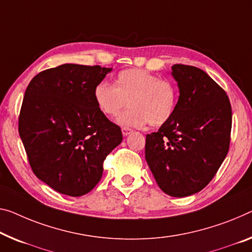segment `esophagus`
<instances>
[{"label": "esophagus", "mask_w": 252, "mask_h": 252, "mask_svg": "<svg viewBox=\"0 0 252 252\" xmlns=\"http://www.w3.org/2000/svg\"><path fill=\"white\" fill-rule=\"evenodd\" d=\"M122 131H123V135L124 136H127V135H129L131 131H133V129L131 128H128V127H123L122 128Z\"/></svg>", "instance_id": "esophagus-1"}]
</instances>
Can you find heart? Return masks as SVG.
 Here are the masks:
<instances>
[{
  "label": "heart",
  "instance_id": "1",
  "mask_svg": "<svg viewBox=\"0 0 252 252\" xmlns=\"http://www.w3.org/2000/svg\"><path fill=\"white\" fill-rule=\"evenodd\" d=\"M96 107L107 117L119 116L125 126H161L176 110L178 92L175 84L145 69L128 68L119 72L114 84L100 83L94 91Z\"/></svg>",
  "mask_w": 252,
  "mask_h": 252
}]
</instances>
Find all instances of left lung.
I'll list each match as a JSON object with an SVG mask.
<instances>
[{
	"mask_svg": "<svg viewBox=\"0 0 252 252\" xmlns=\"http://www.w3.org/2000/svg\"><path fill=\"white\" fill-rule=\"evenodd\" d=\"M171 68L179 99L172 117L146 135L145 158L162 190L186 197L211 183L229 152L232 109L226 92L203 69Z\"/></svg>",
	"mask_w": 252,
	"mask_h": 252,
	"instance_id": "left-lung-1",
	"label": "left lung"
}]
</instances>
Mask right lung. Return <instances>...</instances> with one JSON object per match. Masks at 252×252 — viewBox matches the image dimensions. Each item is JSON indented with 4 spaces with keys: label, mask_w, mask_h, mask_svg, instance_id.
Segmentation results:
<instances>
[{
    "label": "right lung",
    "mask_w": 252,
    "mask_h": 252,
    "mask_svg": "<svg viewBox=\"0 0 252 252\" xmlns=\"http://www.w3.org/2000/svg\"><path fill=\"white\" fill-rule=\"evenodd\" d=\"M111 68L63 64L30 81L19 134L38 179L79 197L102 177L103 161L123 141L122 129L96 107L94 91Z\"/></svg>",
    "instance_id": "1"
}]
</instances>
